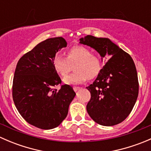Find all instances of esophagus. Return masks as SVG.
<instances>
[{
	"mask_svg": "<svg viewBox=\"0 0 151 151\" xmlns=\"http://www.w3.org/2000/svg\"><path fill=\"white\" fill-rule=\"evenodd\" d=\"M73 89H74V91H75V92H77V91H78V90H80V87L74 86V87H73Z\"/></svg>",
	"mask_w": 151,
	"mask_h": 151,
	"instance_id": "obj_1",
	"label": "esophagus"
}]
</instances>
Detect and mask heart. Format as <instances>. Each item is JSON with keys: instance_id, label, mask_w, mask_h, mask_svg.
<instances>
[{"instance_id": "1", "label": "heart", "mask_w": 151, "mask_h": 151, "mask_svg": "<svg viewBox=\"0 0 151 151\" xmlns=\"http://www.w3.org/2000/svg\"><path fill=\"white\" fill-rule=\"evenodd\" d=\"M52 66L56 72L61 77H66L74 66L76 73L63 79L66 85L83 83L89 79H94L101 70V60L98 56L91 54V51L83 46H74L66 52V58L56 55L52 59Z\"/></svg>"}]
</instances>
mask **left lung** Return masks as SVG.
<instances>
[{
    "mask_svg": "<svg viewBox=\"0 0 151 151\" xmlns=\"http://www.w3.org/2000/svg\"><path fill=\"white\" fill-rule=\"evenodd\" d=\"M80 44L91 47L101 57L110 58L87 89L91 99L88 115L98 124L111 126L124 121L136 103L139 91L137 72L130 55L107 38L88 35Z\"/></svg>",
    "mask_w": 151,
    "mask_h": 151,
    "instance_id": "left-lung-1",
    "label": "left lung"
}]
</instances>
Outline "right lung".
<instances>
[{"mask_svg":"<svg viewBox=\"0 0 151 151\" xmlns=\"http://www.w3.org/2000/svg\"><path fill=\"white\" fill-rule=\"evenodd\" d=\"M67 43L63 38L46 39L19 60L15 69L12 96L15 106L28 123L42 129L58 126L66 118L76 93L70 85L54 87L61 83L52 66L56 53Z\"/></svg>","mask_w":151,"mask_h":151,"instance_id":"obj_1","label":"right lung"}]
</instances>
